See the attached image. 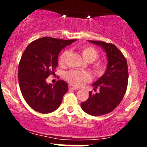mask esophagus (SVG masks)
<instances>
[{
    "instance_id": "34e87169",
    "label": "esophagus",
    "mask_w": 147,
    "mask_h": 147,
    "mask_svg": "<svg viewBox=\"0 0 147 147\" xmlns=\"http://www.w3.org/2000/svg\"><path fill=\"white\" fill-rule=\"evenodd\" d=\"M69 90H78L79 89L77 88V87H72V86L69 85Z\"/></svg>"
}]
</instances>
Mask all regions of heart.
Segmentation results:
<instances>
[{"instance_id": "1", "label": "heart", "mask_w": 147, "mask_h": 147, "mask_svg": "<svg viewBox=\"0 0 147 147\" xmlns=\"http://www.w3.org/2000/svg\"><path fill=\"white\" fill-rule=\"evenodd\" d=\"M83 58L88 63H92L99 57V53L94 47L91 45H84L80 48ZM69 55L68 50H65L59 57V64L63 65L65 64L66 59ZM92 69L97 78L102 77L105 73L107 66L103 62H94L92 64ZM65 78L71 85L74 87H80L85 83L91 81L92 76L90 72L87 71L69 70L65 74Z\"/></svg>"}]
</instances>
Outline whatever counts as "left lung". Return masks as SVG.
Instances as JSON below:
<instances>
[{"label":"left lung","mask_w":147,"mask_h":147,"mask_svg":"<svg viewBox=\"0 0 147 147\" xmlns=\"http://www.w3.org/2000/svg\"><path fill=\"white\" fill-rule=\"evenodd\" d=\"M101 46L107 57L105 73L93 83L96 93L89 92L87 101L81 103L84 112L92 116L107 115L113 111L122 100L128 84V66L121 52L114 44L103 41L89 40Z\"/></svg>","instance_id":"left-lung-1"}]
</instances>
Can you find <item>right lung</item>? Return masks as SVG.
<instances>
[{
    "mask_svg": "<svg viewBox=\"0 0 147 147\" xmlns=\"http://www.w3.org/2000/svg\"><path fill=\"white\" fill-rule=\"evenodd\" d=\"M75 40L44 37L30 42L23 52L18 65L19 85L23 98L36 112L50 113L60 107L67 84L61 80L47 84L46 79L55 73L62 49Z\"/></svg>",
    "mask_w": 147,
    "mask_h": 147,
    "instance_id": "right-lung-1",
    "label": "right lung"
}]
</instances>
